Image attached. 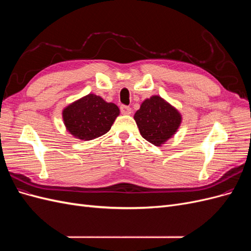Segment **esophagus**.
<instances>
[{"label": "esophagus", "instance_id": "1", "mask_svg": "<svg viewBox=\"0 0 251 251\" xmlns=\"http://www.w3.org/2000/svg\"><path fill=\"white\" fill-rule=\"evenodd\" d=\"M120 112L121 114H124V115H130L132 113V109L130 107H127V105H120Z\"/></svg>", "mask_w": 251, "mask_h": 251}]
</instances>
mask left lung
<instances>
[{"label": "left lung", "mask_w": 251, "mask_h": 251, "mask_svg": "<svg viewBox=\"0 0 251 251\" xmlns=\"http://www.w3.org/2000/svg\"><path fill=\"white\" fill-rule=\"evenodd\" d=\"M134 119L142 137L160 147L177 132L182 117L173 105L155 95L141 103Z\"/></svg>", "instance_id": "left-lung-1"}]
</instances>
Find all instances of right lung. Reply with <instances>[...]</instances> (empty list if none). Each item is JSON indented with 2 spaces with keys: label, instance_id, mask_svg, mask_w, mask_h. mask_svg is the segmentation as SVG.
<instances>
[{
  "label": "right lung",
  "instance_id": "obj_1",
  "mask_svg": "<svg viewBox=\"0 0 251 251\" xmlns=\"http://www.w3.org/2000/svg\"><path fill=\"white\" fill-rule=\"evenodd\" d=\"M118 115L119 109L115 103L104 101L95 94H88L63 111L67 130L74 137L86 141L108 133Z\"/></svg>",
  "mask_w": 251,
  "mask_h": 251
}]
</instances>
